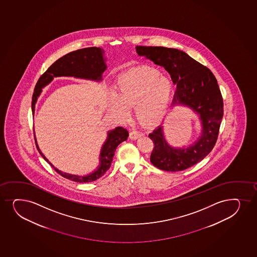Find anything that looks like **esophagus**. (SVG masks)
<instances>
[{
  "label": "esophagus",
  "instance_id": "esophagus-1",
  "mask_svg": "<svg viewBox=\"0 0 257 257\" xmlns=\"http://www.w3.org/2000/svg\"><path fill=\"white\" fill-rule=\"evenodd\" d=\"M142 135H141L139 131H137L136 130H132L130 133V138L132 140H136L137 138H139Z\"/></svg>",
  "mask_w": 257,
  "mask_h": 257
}]
</instances>
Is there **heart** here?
Returning <instances> with one entry per match:
<instances>
[{"label": "heart", "mask_w": 257, "mask_h": 257, "mask_svg": "<svg viewBox=\"0 0 257 257\" xmlns=\"http://www.w3.org/2000/svg\"><path fill=\"white\" fill-rule=\"evenodd\" d=\"M172 84L155 68L131 71L118 80L114 87L115 101L110 109L121 121L127 120V109L136 107L137 117L147 124L160 122L168 109Z\"/></svg>", "instance_id": "obj_1"}]
</instances>
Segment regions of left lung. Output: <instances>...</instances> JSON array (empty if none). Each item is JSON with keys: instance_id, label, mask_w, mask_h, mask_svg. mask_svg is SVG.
<instances>
[{"instance_id": "left-lung-1", "label": "left lung", "mask_w": 257, "mask_h": 257, "mask_svg": "<svg viewBox=\"0 0 257 257\" xmlns=\"http://www.w3.org/2000/svg\"><path fill=\"white\" fill-rule=\"evenodd\" d=\"M139 56L161 67L177 84L172 106L186 105L200 115L201 136L187 148L169 146L160 126L148 136L154 142L150 161L165 171H181L201 162L214 148L224 115V103L212 71L182 50L161 46H136Z\"/></svg>"}]
</instances>
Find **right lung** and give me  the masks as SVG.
<instances>
[{
    "instance_id": "add662e5",
    "label": "right lung",
    "mask_w": 257,
    "mask_h": 257,
    "mask_svg": "<svg viewBox=\"0 0 257 257\" xmlns=\"http://www.w3.org/2000/svg\"><path fill=\"white\" fill-rule=\"evenodd\" d=\"M103 49L97 47L85 48L75 50L67 54L54 62L44 74L39 78L36 84L35 89L33 95L32 101V109L34 113L35 103L39 94L41 93L42 88L47 86L54 77L74 76L75 78H82L88 80H101L102 74L106 69V65L103 59ZM35 136V135H34ZM128 136V132L122 127H115V130L108 132L106 142L102 147L100 153V164L98 168L87 176H77V175L68 174L65 172L57 170L54 167L51 163L42 154L41 151L37 145L41 156L50 164L52 168L61 175L62 177L68 178L69 180L74 181L77 183H90L97 180L99 177L105 174L112 162L113 157L115 155V151L118 145L126 141Z\"/></svg>"
}]
</instances>
